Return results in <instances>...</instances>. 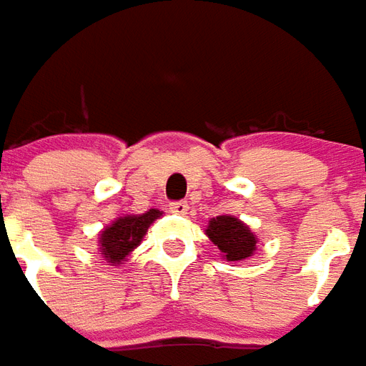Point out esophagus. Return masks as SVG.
<instances>
[{
  "mask_svg": "<svg viewBox=\"0 0 366 366\" xmlns=\"http://www.w3.org/2000/svg\"><path fill=\"white\" fill-rule=\"evenodd\" d=\"M171 212H175V214H187L189 211V204L187 201H177V203H171Z\"/></svg>",
  "mask_w": 366,
  "mask_h": 366,
  "instance_id": "obj_1",
  "label": "esophagus"
}]
</instances>
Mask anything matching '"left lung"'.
Segmentation results:
<instances>
[{
  "label": "left lung",
  "mask_w": 366,
  "mask_h": 366,
  "mask_svg": "<svg viewBox=\"0 0 366 366\" xmlns=\"http://www.w3.org/2000/svg\"><path fill=\"white\" fill-rule=\"evenodd\" d=\"M204 232L227 262L248 260L256 252V234L246 222L232 214H219L211 219Z\"/></svg>",
  "instance_id": "obj_1"
}]
</instances>
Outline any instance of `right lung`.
I'll use <instances>...</instances> for the list:
<instances>
[{"mask_svg": "<svg viewBox=\"0 0 366 366\" xmlns=\"http://www.w3.org/2000/svg\"><path fill=\"white\" fill-rule=\"evenodd\" d=\"M162 214L157 209H149L142 214H124L114 219L98 234V252L110 266H120L142 244L149 224Z\"/></svg>", "mask_w": 366, "mask_h": 366, "instance_id": "obj_1", "label": "right lung"}]
</instances>
